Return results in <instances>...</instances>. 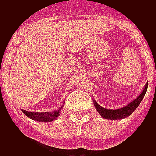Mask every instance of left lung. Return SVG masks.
Instances as JSON below:
<instances>
[{
	"label": "left lung",
	"instance_id": "obj_1",
	"mask_svg": "<svg viewBox=\"0 0 156 156\" xmlns=\"http://www.w3.org/2000/svg\"><path fill=\"white\" fill-rule=\"evenodd\" d=\"M147 88H148V83L144 87V91L142 92V94L139 95L138 97L129 103L127 105H125L124 107L120 108V109L116 110H110L105 109L104 107L100 106L99 104H97L96 101H94V104L95 105V108L99 112V113L101 115L102 118H104L105 119H111V120H116V119H122L126 117H129V115L131 114L137 108V106L140 105L141 101L144 99V95L147 92Z\"/></svg>",
	"mask_w": 156,
	"mask_h": 156
}]
</instances>
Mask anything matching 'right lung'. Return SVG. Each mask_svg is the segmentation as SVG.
<instances>
[{"mask_svg":"<svg viewBox=\"0 0 156 156\" xmlns=\"http://www.w3.org/2000/svg\"><path fill=\"white\" fill-rule=\"evenodd\" d=\"M62 108V106L59 107V109L56 110L54 112H30L26 110H22V112L26 116L33 120L39 121V122H51L57 119V117L60 115Z\"/></svg>","mask_w":156,"mask_h":156,"instance_id":"add662e5","label":"right lung"}]
</instances>
